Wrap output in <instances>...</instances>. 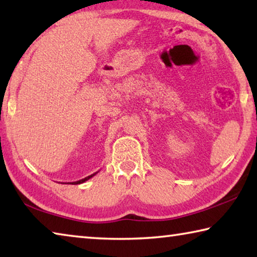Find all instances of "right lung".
Returning a JSON list of instances; mask_svg holds the SVG:
<instances>
[{"label": "right lung", "instance_id": "1", "mask_svg": "<svg viewBox=\"0 0 257 257\" xmlns=\"http://www.w3.org/2000/svg\"><path fill=\"white\" fill-rule=\"evenodd\" d=\"M97 172H98V171H97ZM97 172H95V173H93V175H90V176H88V177L84 178V179H80V180H77V181H72V182H64V184H72V185H79V184H82V182H85V181H87L88 179H90V178H93L95 175H96Z\"/></svg>", "mask_w": 257, "mask_h": 257}]
</instances>
